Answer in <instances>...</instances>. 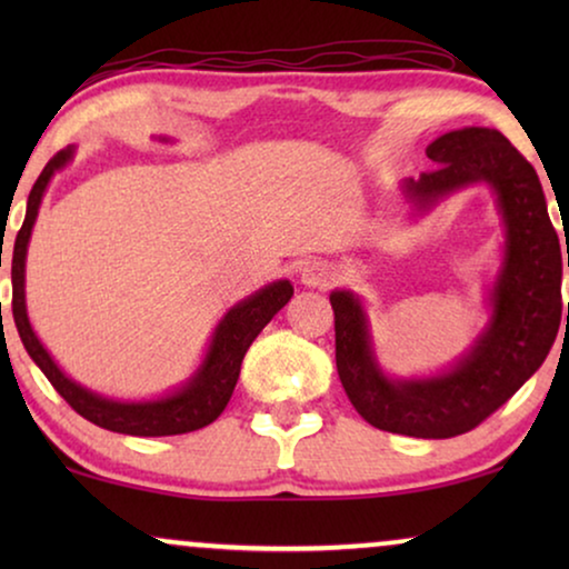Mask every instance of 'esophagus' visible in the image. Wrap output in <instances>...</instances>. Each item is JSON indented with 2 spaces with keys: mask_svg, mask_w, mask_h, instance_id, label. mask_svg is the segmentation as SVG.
Masks as SVG:
<instances>
[{
  "mask_svg": "<svg viewBox=\"0 0 569 569\" xmlns=\"http://www.w3.org/2000/svg\"><path fill=\"white\" fill-rule=\"evenodd\" d=\"M337 277V269L326 261H308L300 271V282L306 287H329Z\"/></svg>",
  "mask_w": 569,
  "mask_h": 569,
  "instance_id": "34e87169",
  "label": "esophagus"
}]
</instances>
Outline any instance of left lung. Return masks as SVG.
<instances>
[{"label":"left lung","instance_id":"8db88e82","mask_svg":"<svg viewBox=\"0 0 569 569\" xmlns=\"http://www.w3.org/2000/svg\"><path fill=\"white\" fill-rule=\"evenodd\" d=\"M427 158L435 168L401 183L417 214L485 183L502 217V263L487 295L485 329L448 370L393 378L380 368L360 295L333 290L329 298L337 370L360 417L386 432L442 440L485 422L547 360L562 321V263L567 259L569 267V251H559L533 166L497 129L448 131L427 144Z\"/></svg>","mask_w":569,"mask_h":569}]
</instances>
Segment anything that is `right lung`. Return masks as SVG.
Here are the masks:
<instances>
[{
    "label": "right lung",
    "instance_id": "obj_1",
    "mask_svg": "<svg viewBox=\"0 0 569 569\" xmlns=\"http://www.w3.org/2000/svg\"><path fill=\"white\" fill-rule=\"evenodd\" d=\"M162 142H168V139L162 137ZM72 158L74 144H69L67 150L57 152L46 162L43 173L38 176L33 189H30L26 220H22V228L14 236L12 316L22 339V347L28 349L30 360L43 370V376L51 380V386L57 388L61 399L77 415L90 419L92 425L103 427V430L137 435V438H162V435H183L201 430V427L212 425L222 415L224 407H228L230 396L236 391L240 362H243L248 347L253 345V339L259 337L263 326L290 302L295 292L290 279H277V282L261 287L259 292L248 295L246 300L232 306L212 331L204 360H201V365L193 370V376L186 383L173 388L170 393L147 401H121L108 399L103 393H96L90 388L80 386L59 368L57 360L49 355V349L36 337L26 306V259L30 232H33L38 209H41L43 193L49 189L51 178L59 170H64Z\"/></svg>",
    "mask_w": 569,
    "mask_h": 569
}]
</instances>
